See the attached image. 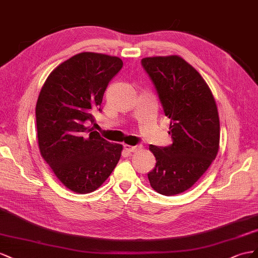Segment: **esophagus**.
I'll return each instance as SVG.
<instances>
[{
    "instance_id": "esophagus-1",
    "label": "esophagus",
    "mask_w": 258,
    "mask_h": 258,
    "mask_svg": "<svg viewBox=\"0 0 258 258\" xmlns=\"http://www.w3.org/2000/svg\"><path fill=\"white\" fill-rule=\"evenodd\" d=\"M139 148H141V147L139 146H130V145H124V149H125V151L126 152H135V151H137Z\"/></svg>"
}]
</instances>
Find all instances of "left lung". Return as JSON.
Wrapping results in <instances>:
<instances>
[{
	"label": "left lung",
	"mask_w": 258,
	"mask_h": 258,
	"mask_svg": "<svg viewBox=\"0 0 258 258\" xmlns=\"http://www.w3.org/2000/svg\"><path fill=\"white\" fill-rule=\"evenodd\" d=\"M142 66L171 120L173 141L165 147L150 145L157 163L148 178L157 192L179 195L195 185L217 156L216 102L200 73L179 56L147 57Z\"/></svg>",
	"instance_id": "obj_1"
}]
</instances>
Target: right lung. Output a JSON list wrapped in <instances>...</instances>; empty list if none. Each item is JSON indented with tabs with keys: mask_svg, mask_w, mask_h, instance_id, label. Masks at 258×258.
<instances>
[{
	"mask_svg": "<svg viewBox=\"0 0 258 258\" xmlns=\"http://www.w3.org/2000/svg\"><path fill=\"white\" fill-rule=\"evenodd\" d=\"M123 67L119 57L80 53L50 73L35 108L41 156L63 185L77 194L99 188L121 157L122 145L111 144L97 131L94 110Z\"/></svg>",
	"mask_w": 258,
	"mask_h": 258,
	"instance_id": "right-lung-1",
	"label": "right lung"
}]
</instances>
